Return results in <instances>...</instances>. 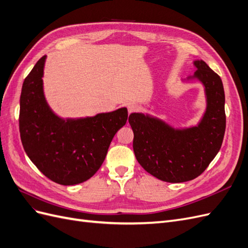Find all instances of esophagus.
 <instances>
[{
	"label": "esophagus",
	"instance_id": "34e87169",
	"mask_svg": "<svg viewBox=\"0 0 248 248\" xmlns=\"http://www.w3.org/2000/svg\"><path fill=\"white\" fill-rule=\"evenodd\" d=\"M140 110V107L137 103H130L128 106V111L129 114H132V112H138Z\"/></svg>",
	"mask_w": 248,
	"mask_h": 248
}]
</instances>
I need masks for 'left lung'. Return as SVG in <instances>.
Listing matches in <instances>:
<instances>
[{
    "label": "left lung",
    "mask_w": 248,
    "mask_h": 248,
    "mask_svg": "<svg viewBox=\"0 0 248 248\" xmlns=\"http://www.w3.org/2000/svg\"><path fill=\"white\" fill-rule=\"evenodd\" d=\"M193 64L198 70L192 78L204 85L207 98L206 112L198 126L175 129L140 112L128 119L137 160L149 174L166 182H186L199 177L218 153L226 131L221 78L202 60Z\"/></svg>",
    "instance_id": "8db88e82"
}]
</instances>
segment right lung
<instances>
[{
    "instance_id": "obj_1",
    "label": "right lung",
    "mask_w": 248,
    "mask_h": 248,
    "mask_svg": "<svg viewBox=\"0 0 248 248\" xmlns=\"http://www.w3.org/2000/svg\"><path fill=\"white\" fill-rule=\"evenodd\" d=\"M46 56L36 63L22 84L19 132L29 158L42 174L58 184L87 181L99 170L112 138L125 125L126 108L82 119H61L43 93Z\"/></svg>"
}]
</instances>
